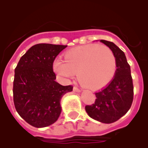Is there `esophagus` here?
<instances>
[{
	"mask_svg": "<svg viewBox=\"0 0 148 148\" xmlns=\"http://www.w3.org/2000/svg\"><path fill=\"white\" fill-rule=\"evenodd\" d=\"M73 91L75 92H81V89H79V88H77V86H74V88H73Z\"/></svg>",
	"mask_w": 148,
	"mask_h": 148,
	"instance_id": "1",
	"label": "esophagus"
}]
</instances>
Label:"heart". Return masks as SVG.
Wrapping results in <instances>:
<instances>
[{
  "label": "heart",
  "instance_id": "1",
  "mask_svg": "<svg viewBox=\"0 0 148 148\" xmlns=\"http://www.w3.org/2000/svg\"><path fill=\"white\" fill-rule=\"evenodd\" d=\"M53 68L59 76L71 79L77 74L80 84L91 90L107 86L114 77L117 68L112 51L105 45L95 44L79 46L66 51L64 62L55 61Z\"/></svg>",
  "mask_w": 148,
  "mask_h": 148
}]
</instances>
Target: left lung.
I'll use <instances>...</instances> for the list:
<instances>
[{"label":"left lung","mask_w":148,"mask_h":148,"mask_svg":"<svg viewBox=\"0 0 148 148\" xmlns=\"http://www.w3.org/2000/svg\"><path fill=\"white\" fill-rule=\"evenodd\" d=\"M114 53L117 69L114 78L105 88L96 92L97 99L85 110L91 118L102 123H112L125 115L133 101V84L130 66L125 53L111 41L101 40Z\"/></svg>","instance_id":"8db88e82"}]
</instances>
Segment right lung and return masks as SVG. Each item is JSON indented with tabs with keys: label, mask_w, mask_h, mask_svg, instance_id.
<instances>
[{
	"label": "right lung",
	"mask_w": 148,
	"mask_h": 148,
	"mask_svg": "<svg viewBox=\"0 0 148 148\" xmlns=\"http://www.w3.org/2000/svg\"><path fill=\"white\" fill-rule=\"evenodd\" d=\"M66 46L36 44L21 56L15 69V108L35 127H45L58 120L62 112L61 99L73 89L71 85L62 86L56 82L53 71L55 59Z\"/></svg>",
	"instance_id": "add662e5"
}]
</instances>
